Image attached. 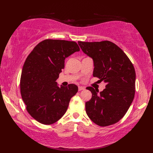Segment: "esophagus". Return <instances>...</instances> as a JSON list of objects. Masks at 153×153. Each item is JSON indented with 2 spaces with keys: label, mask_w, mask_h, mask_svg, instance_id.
I'll return each instance as SVG.
<instances>
[{
  "label": "esophagus",
  "mask_w": 153,
  "mask_h": 153,
  "mask_svg": "<svg viewBox=\"0 0 153 153\" xmlns=\"http://www.w3.org/2000/svg\"><path fill=\"white\" fill-rule=\"evenodd\" d=\"M84 89H85L84 87H78V90L79 91H82V90H84Z\"/></svg>",
  "instance_id": "34e87169"
}]
</instances>
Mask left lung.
I'll list each match as a JSON object with an SVG mask.
<instances>
[{
    "label": "left lung",
    "instance_id": "1",
    "mask_svg": "<svg viewBox=\"0 0 153 153\" xmlns=\"http://www.w3.org/2000/svg\"><path fill=\"white\" fill-rule=\"evenodd\" d=\"M84 53L94 61L93 76L106 83L98 94L92 87L86 89L92 97L85 102L89 118L99 126L112 125L128 111L135 92V71L131 60L121 48L109 41H78Z\"/></svg>",
    "mask_w": 153,
    "mask_h": 153
}]
</instances>
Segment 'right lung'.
<instances>
[{"label":"right lung","mask_w":153,"mask_h":153,"mask_svg":"<svg viewBox=\"0 0 153 153\" xmlns=\"http://www.w3.org/2000/svg\"><path fill=\"white\" fill-rule=\"evenodd\" d=\"M79 51L74 41L45 39L28 55L22 71L20 92L27 111L37 122L53 124L66 113L78 87L74 84L59 87L56 81L65 58Z\"/></svg>","instance_id":"add662e5"}]
</instances>
